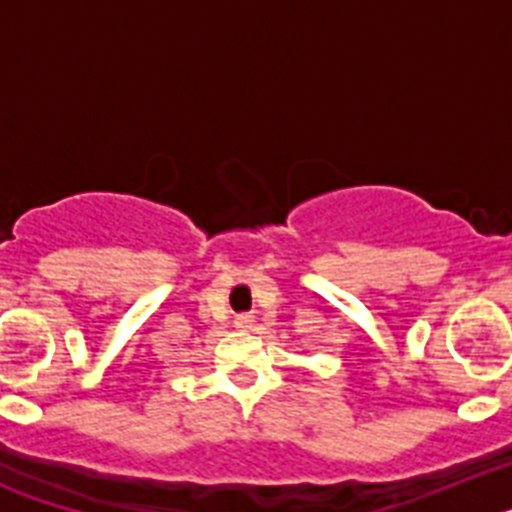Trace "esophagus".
<instances>
[{
	"label": "esophagus",
	"mask_w": 512,
	"mask_h": 512,
	"mask_svg": "<svg viewBox=\"0 0 512 512\" xmlns=\"http://www.w3.org/2000/svg\"><path fill=\"white\" fill-rule=\"evenodd\" d=\"M235 325H238V328H248V325H251V315H238V318H235Z\"/></svg>",
	"instance_id": "1"
}]
</instances>
